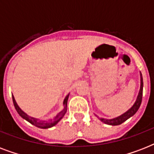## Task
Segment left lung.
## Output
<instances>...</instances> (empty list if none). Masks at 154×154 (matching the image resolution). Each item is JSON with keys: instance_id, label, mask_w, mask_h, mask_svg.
<instances>
[{"instance_id": "8db88e82", "label": "left lung", "mask_w": 154, "mask_h": 154, "mask_svg": "<svg viewBox=\"0 0 154 154\" xmlns=\"http://www.w3.org/2000/svg\"><path fill=\"white\" fill-rule=\"evenodd\" d=\"M142 92H143V79H142V76L141 73V87H140V91H139L138 96L137 97V100L134 105L129 109L128 111L123 113L122 115L119 116V117L113 118V119H104V118H100L101 122H104L105 124L110 125H118L122 124L123 122H125L126 120H128L129 117H131L132 116H134L137 112V111L140 108V105L141 104V100H142Z\"/></svg>"}]
</instances>
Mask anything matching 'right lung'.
<instances>
[{
  "instance_id": "right-lung-1",
  "label": "right lung",
  "mask_w": 154,
  "mask_h": 154,
  "mask_svg": "<svg viewBox=\"0 0 154 154\" xmlns=\"http://www.w3.org/2000/svg\"><path fill=\"white\" fill-rule=\"evenodd\" d=\"M69 94H68L67 96L65 97V100H64V109H63L62 111H60L58 114H57L55 117L53 118H51V119L49 120H45V121H43V120H39V119H36L34 117H32L27 115L25 113L24 111L20 109V107L18 106V105L17 104L15 101V98L13 95V105H14V107H15L17 112H18V114L20 115V117L24 118L25 120H26L27 122H29V123H31L32 125H35V126L38 127V128H41V129H48V128H51V127L54 126L56 125L57 124L58 122H60V119L62 118L64 116H65V112L67 111V101L68 98H69Z\"/></svg>"
}]
</instances>
